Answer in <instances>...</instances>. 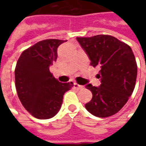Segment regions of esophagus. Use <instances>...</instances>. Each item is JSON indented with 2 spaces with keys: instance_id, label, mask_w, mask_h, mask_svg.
I'll return each mask as SVG.
<instances>
[{
  "instance_id": "obj_1",
  "label": "esophagus",
  "mask_w": 146,
  "mask_h": 146,
  "mask_svg": "<svg viewBox=\"0 0 146 146\" xmlns=\"http://www.w3.org/2000/svg\"><path fill=\"white\" fill-rule=\"evenodd\" d=\"M74 88H77V89H82V88H84V86L78 84L77 83H74Z\"/></svg>"
}]
</instances>
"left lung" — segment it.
<instances>
[{
	"label": "left lung",
	"instance_id": "8db88e82",
	"mask_svg": "<svg viewBox=\"0 0 146 146\" xmlns=\"http://www.w3.org/2000/svg\"><path fill=\"white\" fill-rule=\"evenodd\" d=\"M93 67L100 69L99 87L91 84L86 88L93 93L85 108L92 115L106 118L119 112L134 90L137 66L132 48L117 38L108 35L77 37Z\"/></svg>",
	"mask_w": 146,
	"mask_h": 146
}]
</instances>
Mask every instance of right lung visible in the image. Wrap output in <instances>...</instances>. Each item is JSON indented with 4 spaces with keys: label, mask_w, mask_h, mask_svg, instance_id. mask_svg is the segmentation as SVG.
<instances>
[{
    "label": "right lung",
    "mask_w": 146,
    "mask_h": 146,
    "mask_svg": "<svg viewBox=\"0 0 146 146\" xmlns=\"http://www.w3.org/2000/svg\"><path fill=\"white\" fill-rule=\"evenodd\" d=\"M66 40L48 39L24 50L15 67V87L21 103L32 116L48 119L58 114L64 93L73 83H61L49 71L58 48Z\"/></svg>",
    "instance_id": "right-lung-1"
}]
</instances>
